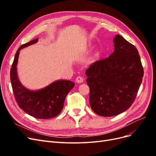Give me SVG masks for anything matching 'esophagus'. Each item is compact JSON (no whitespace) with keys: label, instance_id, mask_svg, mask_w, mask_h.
<instances>
[{"label":"esophagus","instance_id":"obj_1","mask_svg":"<svg viewBox=\"0 0 156 156\" xmlns=\"http://www.w3.org/2000/svg\"><path fill=\"white\" fill-rule=\"evenodd\" d=\"M76 82L78 83H83V78L81 76H78L76 78Z\"/></svg>","mask_w":156,"mask_h":156}]
</instances>
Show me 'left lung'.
Returning a JSON list of instances; mask_svg holds the SVG:
<instances>
[{
    "label": "left lung",
    "instance_id": "obj_1",
    "mask_svg": "<svg viewBox=\"0 0 156 156\" xmlns=\"http://www.w3.org/2000/svg\"><path fill=\"white\" fill-rule=\"evenodd\" d=\"M113 41L114 52L108 58L96 61L86 71L90 105L97 115L105 117L128 109L144 75L135 47L120 35Z\"/></svg>",
    "mask_w": 156,
    "mask_h": 156
}]
</instances>
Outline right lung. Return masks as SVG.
<instances>
[{
    "instance_id": "right-lung-1",
    "label": "right lung",
    "mask_w": 156,
    "mask_h": 156,
    "mask_svg": "<svg viewBox=\"0 0 156 156\" xmlns=\"http://www.w3.org/2000/svg\"><path fill=\"white\" fill-rule=\"evenodd\" d=\"M38 41L36 38L21 45L16 52L10 69V80L15 99L21 109L36 119H49L62 111L66 97L75 86L67 80H58L39 90L32 91L23 87L18 79L17 64L20 51Z\"/></svg>"
}]
</instances>
